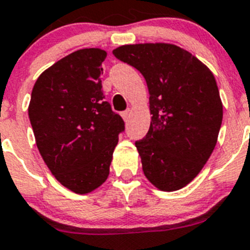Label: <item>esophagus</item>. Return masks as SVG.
<instances>
[{
	"label": "esophagus",
	"mask_w": 250,
	"mask_h": 250,
	"mask_svg": "<svg viewBox=\"0 0 250 250\" xmlns=\"http://www.w3.org/2000/svg\"><path fill=\"white\" fill-rule=\"evenodd\" d=\"M122 118L125 119V122H127L128 118H129V109L125 110V112H122Z\"/></svg>",
	"instance_id": "34e87169"
}]
</instances>
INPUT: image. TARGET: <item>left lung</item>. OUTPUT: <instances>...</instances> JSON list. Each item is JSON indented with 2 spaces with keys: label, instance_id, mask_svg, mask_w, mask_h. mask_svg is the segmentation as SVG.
<instances>
[{
  "label": "left lung",
  "instance_id": "obj_1",
  "mask_svg": "<svg viewBox=\"0 0 250 250\" xmlns=\"http://www.w3.org/2000/svg\"><path fill=\"white\" fill-rule=\"evenodd\" d=\"M137 69L149 93L151 125L136 141L143 172L162 191H176L200 172L215 148L223 104L209 68L172 44L123 45L113 50Z\"/></svg>",
  "mask_w": 250,
  "mask_h": 250
}]
</instances>
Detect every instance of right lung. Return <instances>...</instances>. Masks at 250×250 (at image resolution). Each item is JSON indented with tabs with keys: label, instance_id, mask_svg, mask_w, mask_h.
<instances>
[{
	"label": "right lung",
	"instance_id": "right-lung-1",
	"mask_svg": "<svg viewBox=\"0 0 250 250\" xmlns=\"http://www.w3.org/2000/svg\"><path fill=\"white\" fill-rule=\"evenodd\" d=\"M102 49L65 56L35 83L29 118L41 157L55 179L75 194L107 180L113 151L125 131L122 117L104 101Z\"/></svg>",
	"mask_w": 250,
	"mask_h": 250
}]
</instances>
